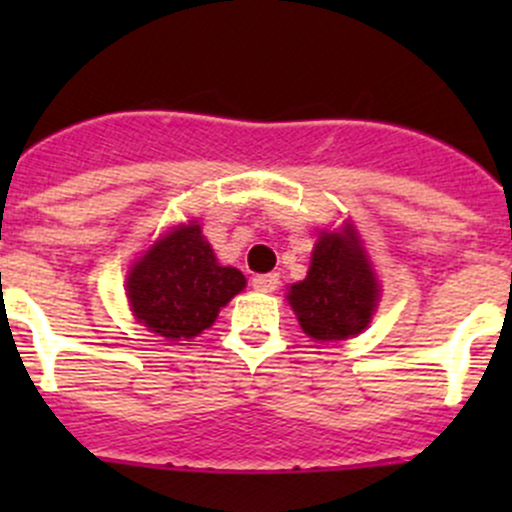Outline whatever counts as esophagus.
<instances>
[{
    "label": "esophagus",
    "instance_id": "esophagus-1",
    "mask_svg": "<svg viewBox=\"0 0 512 512\" xmlns=\"http://www.w3.org/2000/svg\"><path fill=\"white\" fill-rule=\"evenodd\" d=\"M277 285H280V275H257L252 277V287L257 292H275Z\"/></svg>",
    "mask_w": 512,
    "mask_h": 512
}]
</instances>
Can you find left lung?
<instances>
[{"label":"left lung","mask_w":512,"mask_h":512,"mask_svg":"<svg viewBox=\"0 0 512 512\" xmlns=\"http://www.w3.org/2000/svg\"><path fill=\"white\" fill-rule=\"evenodd\" d=\"M287 299L299 327L317 342L349 339L369 327L379 282L352 225L319 235L307 277L289 287Z\"/></svg>","instance_id":"obj_1"}]
</instances>
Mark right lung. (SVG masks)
Returning <instances> with one entry per match:
<instances>
[{"mask_svg":"<svg viewBox=\"0 0 512 512\" xmlns=\"http://www.w3.org/2000/svg\"><path fill=\"white\" fill-rule=\"evenodd\" d=\"M245 285V275L220 265L200 225L190 220L165 232L131 267L126 292L148 332L178 342L208 329Z\"/></svg>","mask_w":512,"mask_h":512,"instance_id":"add662e5","label":"right lung"}]
</instances>
